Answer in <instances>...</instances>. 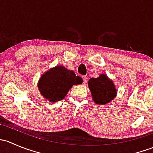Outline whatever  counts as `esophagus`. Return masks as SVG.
Listing matches in <instances>:
<instances>
[{"instance_id":"1","label":"esophagus","mask_w":153,"mask_h":153,"mask_svg":"<svg viewBox=\"0 0 153 153\" xmlns=\"http://www.w3.org/2000/svg\"><path fill=\"white\" fill-rule=\"evenodd\" d=\"M82 78H83V82H84V84H86V81H87L88 80V76L87 75H84V76H82Z\"/></svg>"}]
</instances>
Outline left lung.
Listing matches in <instances>:
<instances>
[{
  "instance_id": "obj_1",
  "label": "left lung",
  "mask_w": 153,
  "mask_h": 153,
  "mask_svg": "<svg viewBox=\"0 0 153 153\" xmlns=\"http://www.w3.org/2000/svg\"><path fill=\"white\" fill-rule=\"evenodd\" d=\"M92 93V99L95 103L104 104L112 101L116 95V89L112 81L106 75H101L98 78H92L88 83Z\"/></svg>"
}]
</instances>
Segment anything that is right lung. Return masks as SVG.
I'll return each instance as SVG.
<instances>
[{
	"label": "right lung",
	"instance_id": "add662e5",
	"mask_svg": "<svg viewBox=\"0 0 153 153\" xmlns=\"http://www.w3.org/2000/svg\"><path fill=\"white\" fill-rule=\"evenodd\" d=\"M82 82V78L75 75L73 71L57 66L41 76L38 89L44 98L50 102H55L64 99L72 86Z\"/></svg>",
	"mask_w": 153,
	"mask_h": 153
}]
</instances>
